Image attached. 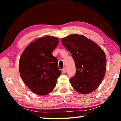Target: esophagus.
<instances>
[{
  "instance_id": "obj_1",
  "label": "esophagus",
  "mask_w": 121,
  "mask_h": 121,
  "mask_svg": "<svg viewBox=\"0 0 121 121\" xmlns=\"http://www.w3.org/2000/svg\"><path fill=\"white\" fill-rule=\"evenodd\" d=\"M62 71L64 73H66V71H67V69H66V68H63V69H62Z\"/></svg>"
}]
</instances>
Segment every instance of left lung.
Wrapping results in <instances>:
<instances>
[{"label":"left lung","instance_id":"left-lung-1","mask_svg":"<svg viewBox=\"0 0 121 121\" xmlns=\"http://www.w3.org/2000/svg\"><path fill=\"white\" fill-rule=\"evenodd\" d=\"M61 41L75 63L76 73L69 79L71 86L79 93H91L105 76L107 65L105 52L95 42L81 35H70Z\"/></svg>","mask_w":121,"mask_h":121}]
</instances>
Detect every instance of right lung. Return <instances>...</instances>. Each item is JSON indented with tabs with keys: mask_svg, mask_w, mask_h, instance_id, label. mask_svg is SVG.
I'll return each mask as SVG.
<instances>
[{
	"mask_svg": "<svg viewBox=\"0 0 121 121\" xmlns=\"http://www.w3.org/2000/svg\"><path fill=\"white\" fill-rule=\"evenodd\" d=\"M58 38L49 36L37 38L26 47L19 61L22 80L34 93L40 95L50 93L56 87L61 74L58 59L52 55Z\"/></svg>",
	"mask_w": 121,
	"mask_h": 121,
	"instance_id": "1",
	"label": "right lung"
}]
</instances>
